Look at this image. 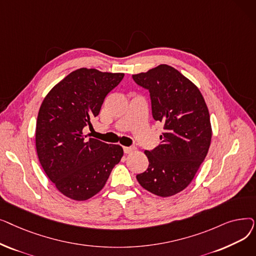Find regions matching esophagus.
<instances>
[{
	"label": "esophagus",
	"mask_w": 256,
	"mask_h": 256,
	"mask_svg": "<svg viewBox=\"0 0 256 256\" xmlns=\"http://www.w3.org/2000/svg\"><path fill=\"white\" fill-rule=\"evenodd\" d=\"M135 150H136L135 147H126V146H124V154H132V152H134Z\"/></svg>",
	"instance_id": "34e87169"
}]
</instances>
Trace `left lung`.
I'll return each instance as SVG.
<instances>
[{"mask_svg":"<svg viewBox=\"0 0 256 256\" xmlns=\"http://www.w3.org/2000/svg\"><path fill=\"white\" fill-rule=\"evenodd\" d=\"M132 78L148 89L152 117L164 124L162 141L144 152L148 168L136 178L145 190L170 197L190 184L208 154L212 140L208 106L198 87L167 64Z\"/></svg>","mask_w":256,"mask_h":256,"instance_id":"1","label":"left lung"}]
</instances>
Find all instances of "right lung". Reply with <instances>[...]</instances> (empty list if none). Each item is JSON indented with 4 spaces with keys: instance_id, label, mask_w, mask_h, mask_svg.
Masks as SVG:
<instances>
[{
    "instance_id": "add662e5",
    "label": "right lung",
    "mask_w": 256,
    "mask_h": 256,
    "mask_svg": "<svg viewBox=\"0 0 256 256\" xmlns=\"http://www.w3.org/2000/svg\"><path fill=\"white\" fill-rule=\"evenodd\" d=\"M121 72L78 68L54 86L37 116L36 150L46 176L64 196L84 201L104 186L122 147L87 138L85 126L100 114L106 94L124 78Z\"/></svg>"
}]
</instances>
